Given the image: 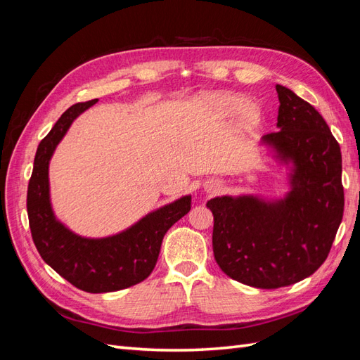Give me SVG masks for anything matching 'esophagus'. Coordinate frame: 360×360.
<instances>
[{"instance_id":"34e87169","label":"esophagus","mask_w":360,"mask_h":360,"mask_svg":"<svg viewBox=\"0 0 360 360\" xmlns=\"http://www.w3.org/2000/svg\"><path fill=\"white\" fill-rule=\"evenodd\" d=\"M213 189H214V188H213V186H210V188H209V191H213Z\"/></svg>"}]
</instances>
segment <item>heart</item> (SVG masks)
Listing matches in <instances>:
<instances>
[{
  "label": "heart",
  "instance_id": "obj_1",
  "mask_svg": "<svg viewBox=\"0 0 360 360\" xmlns=\"http://www.w3.org/2000/svg\"><path fill=\"white\" fill-rule=\"evenodd\" d=\"M246 101L240 96L233 94H213L207 97V106L210 108L214 115L221 118H231L242 112L240 124L245 129H252L257 126L259 115L255 108L248 106Z\"/></svg>",
  "mask_w": 360,
  "mask_h": 360
}]
</instances>
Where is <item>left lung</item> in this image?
Masks as SVG:
<instances>
[{
    "label": "left lung",
    "mask_w": 360,
    "mask_h": 360,
    "mask_svg": "<svg viewBox=\"0 0 360 360\" xmlns=\"http://www.w3.org/2000/svg\"><path fill=\"white\" fill-rule=\"evenodd\" d=\"M278 127L263 136L279 159L291 160L284 200L217 197L213 254L225 275L275 290L311 276L328 258L344 214L341 148L321 114L287 86L276 85Z\"/></svg>",
    "instance_id": "obj_1"
}]
</instances>
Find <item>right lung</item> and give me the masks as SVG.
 Segmentation results:
<instances>
[{
  "label": "right lung",
  "instance_id": "obj_1",
  "mask_svg": "<svg viewBox=\"0 0 360 360\" xmlns=\"http://www.w3.org/2000/svg\"><path fill=\"white\" fill-rule=\"evenodd\" d=\"M96 102L72 105L40 141L28 183L27 210L32 242L45 263L76 288L110 292L148 278L156 266L163 236L191 210V195L160 207L129 230L106 238H84L58 222L49 201V160L73 120Z\"/></svg>",
  "mask_w": 360,
  "mask_h": 360
}]
</instances>
